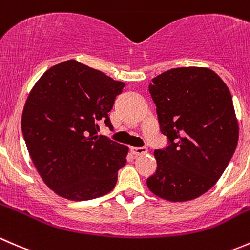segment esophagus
Here are the masks:
<instances>
[{
    "label": "esophagus",
    "mask_w": 250,
    "mask_h": 250,
    "mask_svg": "<svg viewBox=\"0 0 250 250\" xmlns=\"http://www.w3.org/2000/svg\"><path fill=\"white\" fill-rule=\"evenodd\" d=\"M147 152H148L147 147H135V148H132V153L135 155H142V154H146Z\"/></svg>",
    "instance_id": "obj_1"
}]
</instances>
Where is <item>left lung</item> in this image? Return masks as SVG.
I'll return each mask as SVG.
<instances>
[{"instance_id": "8db88e82", "label": "left lung", "mask_w": 250, "mask_h": 250, "mask_svg": "<svg viewBox=\"0 0 250 250\" xmlns=\"http://www.w3.org/2000/svg\"><path fill=\"white\" fill-rule=\"evenodd\" d=\"M152 81L149 93L167 146L154 152L157 171L147 186L170 202L198 198L216 184L236 150L232 96L207 68H174Z\"/></svg>"}]
</instances>
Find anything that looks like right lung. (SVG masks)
<instances>
[{"label": "right lung", "mask_w": 250, "mask_h": 250, "mask_svg": "<svg viewBox=\"0 0 250 250\" xmlns=\"http://www.w3.org/2000/svg\"><path fill=\"white\" fill-rule=\"evenodd\" d=\"M125 83L70 59L49 68L31 90L21 131L44 184L70 201L109 193L126 164V146L97 135Z\"/></svg>", "instance_id": "obj_1"}]
</instances>
